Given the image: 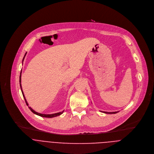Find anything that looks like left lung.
Returning <instances> with one entry per match:
<instances>
[{
  "label": "left lung",
  "mask_w": 154,
  "mask_h": 154,
  "mask_svg": "<svg viewBox=\"0 0 154 154\" xmlns=\"http://www.w3.org/2000/svg\"><path fill=\"white\" fill-rule=\"evenodd\" d=\"M103 112L105 113H107V114H115V113H117L118 112Z\"/></svg>",
  "instance_id": "8db88e82"
}]
</instances>
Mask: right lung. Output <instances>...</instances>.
<instances>
[{"label": "right lung", "mask_w": 154, "mask_h": 154, "mask_svg": "<svg viewBox=\"0 0 154 154\" xmlns=\"http://www.w3.org/2000/svg\"><path fill=\"white\" fill-rule=\"evenodd\" d=\"M26 54H27V52L26 53V54H25V55H24V58H23V61H24V58H25V57H26ZM19 82H20V90H21L22 93H23V97H24V99H25V101H26V103L27 105H29V104H28V103H27V100H26V97H25V96H24L23 91V90H22V86H21V83H20V82H21V72H20V76H19ZM29 109H30V110H31L34 114H35V115H38V116H41V117H44V118H51L56 117V116H60V115H61V114L63 113V112H64V111H63V112H59V113H54V114H51V115H46V114L39 113H38V112H36L35 110H33V109L31 107L29 106Z\"/></svg>", "instance_id": "obj_1"}]
</instances>
